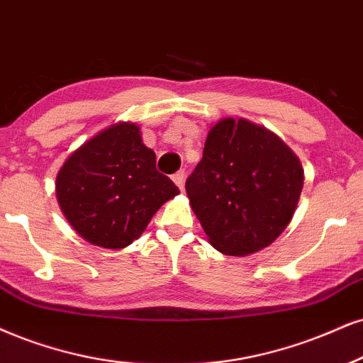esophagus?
<instances>
[{"label":"esophagus","mask_w":363,"mask_h":363,"mask_svg":"<svg viewBox=\"0 0 363 363\" xmlns=\"http://www.w3.org/2000/svg\"><path fill=\"white\" fill-rule=\"evenodd\" d=\"M172 178H173L174 185H177L180 190H183V185H185V172H183V169L182 172H177Z\"/></svg>","instance_id":"1"}]
</instances>
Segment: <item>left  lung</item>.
I'll use <instances>...</instances> for the list:
<instances>
[{
    "label": "left lung",
    "mask_w": 363,
    "mask_h": 363,
    "mask_svg": "<svg viewBox=\"0 0 363 363\" xmlns=\"http://www.w3.org/2000/svg\"><path fill=\"white\" fill-rule=\"evenodd\" d=\"M303 183L301 161L277 134L247 119L223 118L210 128L185 189L212 247L247 256L283 234Z\"/></svg>",
    "instance_id": "1"
}]
</instances>
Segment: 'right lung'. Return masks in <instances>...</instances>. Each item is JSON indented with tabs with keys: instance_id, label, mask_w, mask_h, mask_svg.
<instances>
[{
	"instance_id": "obj_1",
	"label": "right lung",
	"mask_w": 363,
	"mask_h": 363,
	"mask_svg": "<svg viewBox=\"0 0 363 363\" xmlns=\"http://www.w3.org/2000/svg\"><path fill=\"white\" fill-rule=\"evenodd\" d=\"M55 194L62 213L82 239L123 249L180 190L156 169V155L143 143L140 126L116 123L65 160Z\"/></svg>"
}]
</instances>
